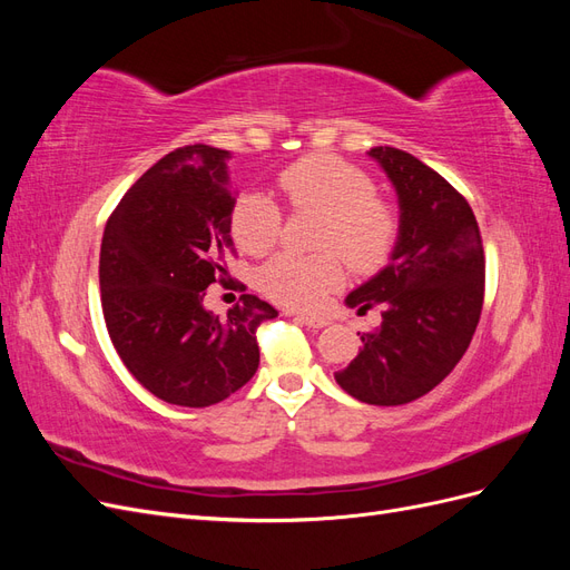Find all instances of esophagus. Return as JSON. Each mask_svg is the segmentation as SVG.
I'll use <instances>...</instances> for the list:
<instances>
[{"label": "esophagus", "mask_w": 570, "mask_h": 570, "mask_svg": "<svg viewBox=\"0 0 570 570\" xmlns=\"http://www.w3.org/2000/svg\"><path fill=\"white\" fill-rule=\"evenodd\" d=\"M297 321L304 323V325H308V327H325L327 323H331V321L323 318V316H306V314L297 316Z\"/></svg>", "instance_id": "esophagus-1"}]
</instances>
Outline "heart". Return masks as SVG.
Wrapping results in <instances>:
<instances>
[{
  "mask_svg": "<svg viewBox=\"0 0 570 570\" xmlns=\"http://www.w3.org/2000/svg\"><path fill=\"white\" fill-rule=\"evenodd\" d=\"M287 202L302 212L323 216L321 249L340 252L354 271L381 268L394 247L396 216L375 197L373 180L356 166L331 154H312L278 176ZM281 206L266 193L239 195L230 230L239 249L262 256L281 237ZM335 252L302 256L283 252L258 273L266 297L287 308L312 312L344 281V262Z\"/></svg>",
  "mask_w": 570,
  "mask_h": 570,
  "instance_id": "1",
  "label": "heart"
}]
</instances>
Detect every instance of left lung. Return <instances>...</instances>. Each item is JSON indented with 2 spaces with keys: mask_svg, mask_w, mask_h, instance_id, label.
<instances>
[{
  "mask_svg": "<svg viewBox=\"0 0 570 570\" xmlns=\"http://www.w3.org/2000/svg\"><path fill=\"white\" fill-rule=\"evenodd\" d=\"M400 204L390 264L347 295L364 316L383 306L377 331L361 335L352 364L335 375L354 400L400 406L428 394L469 350L482 312L485 256L473 209L413 154L373 147Z\"/></svg>",
  "mask_w": 570,
  "mask_h": 570,
  "instance_id": "1",
  "label": "left lung"
}]
</instances>
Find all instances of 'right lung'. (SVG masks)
Listing matches in <instances>:
<instances>
[{"mask_svg": "<svg viewBox=\"0 0 570 570\" xmlns=\"http://www.w3.org/2000/svg\"><path fill=\"white\" fill-rule=\"evenodd\" d=\"M230 151L187 145L166 154L111 214L99 254L107 331L135 381L159 400L202 409L258 368L256 325L278 312L254 295L220 318L206 287L226 275L235 193Z\"/></svg>", "mask_w": 570, "mask_h": 570, "instance_id": "1", "label": "right lung"}]
</instances>
